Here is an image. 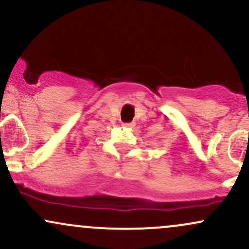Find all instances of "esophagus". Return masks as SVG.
I'll return each instance as SVG.
<instances>
[{
	"instance_id": "34e87169",
	"label": "esophagus",
	"mask_w": 249,
	"mask_h": 249,
	"mask_svg": "<svg viewBox=\"0 0 249 249\" xmlns=\"http://www.w3.org/2000/svg\"><path fill=\"white\" fill-rule=\"evenodd\" d=\"M123 125H124L125 127H134V126H136V123H134V122H131V123H124V124H123Z\"/></svg>"
}]
</instances>
